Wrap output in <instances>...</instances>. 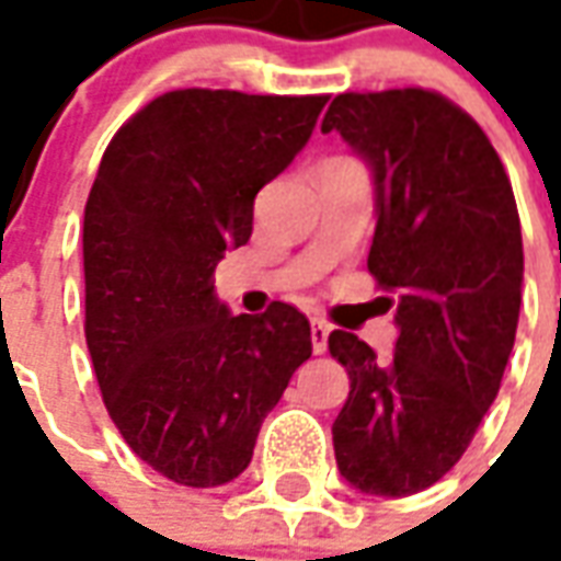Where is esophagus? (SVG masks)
<instances>
[{"label":"esophagus","mask_w":561,"mask_h":561,"mask_svg":"<svg viewBox=\"0 0 561 561\" xmlns=\"http://www.w3.org/2000/svg\"><path fill=\"white\" fill-rule=\"evenodd\" d=\"M311 344L313 353H325V347H329V323L320 320V317L311 320Z\"/></svg>","instance_id":"34e87169"}]
</instances>
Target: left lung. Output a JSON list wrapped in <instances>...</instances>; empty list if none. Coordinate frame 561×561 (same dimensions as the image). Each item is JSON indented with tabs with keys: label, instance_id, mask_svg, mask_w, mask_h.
<instances>
[{
	"label": "left lung",
	"instance_id": "8db88e82",
	"mask_svg": "<svg viewBox=\"0 0 561 561\" xmlns=\"http://www.w3.org/2000/svg\"><path fill=\"white\" fill-rule=\"evenodd\" d=\"M375 178L368 272L396 293L389 359L335 329L351 396L332 423L341 478L365 495L428 490L462 459L502 387L523 301V232L504 165L478 123L420 87L341 93L323 133Z\"/></svg>",
	"mask_w": 561,
	"mask_h": 561
}]
</instances>
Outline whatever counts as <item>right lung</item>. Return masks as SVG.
<instances>
[{
	"mask_svg": "<svg viewBox=\"0 0 561 561\" xmlns=\"http://www.w3.org/2000/svg\"><path fill=\"white\" fill-rule=\"evenodd\" d=\"M325 99L172 90L99 162L83 208L87 347L123 440L181 486L236 480L311 359L299 308L236 317L210 274L248 244L253 198L308 145Z\"/></svg>",
	"mask_w": 561,
	"mask_h": 561,
	"instance_id": "1",
	"label": "right lung"
}]
</instances>
